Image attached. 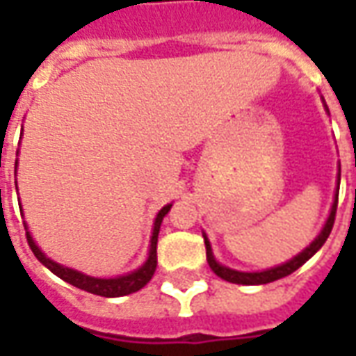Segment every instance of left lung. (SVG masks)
Instances as JSON below:
<instances>
[{
	"label": "left lung",
	"mask_w": 356,
	"mask_h": 356,
	"mask_svg": "<svg viewBox=\"0 0 356 356\" xmlns=\"http://www.w3.org/2000/svg\"><path fill=\"white\" fill-rule=\"evenodd\" d=\"M324 108L328 112V106L324 104ZM339 179H341V168H337V188H336V196H334V204H332V209H330V216L326 219V223L322 227V231L318 232V236L309 244V246L303 250V252H299L296 257H291L290 261L282 263V265H276V267L265 268V270H255V273H244V270H236V268L231 267H225L221 263L217 261L216 255L211 252V244H209L208 236H206V232H204V244H206V257H208V263L211 270L216 273L219 278H223L227 282L232 284H242V286H259V284H268V282H275L278 278H284V276L291 275L293 270H298L303 263H307L311 257H313L322 246H324V242L330 236V232H332V227H334V219H336V209H337V194H339Z\"/></svg>",
	"instance_id": "left-lung-1"
}]
</instances>
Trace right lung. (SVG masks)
Instances as JSON below:
<instances>
[{
	"instance_id": "obj_1",
	"label": "right lung",
	"mask_w": 356,
	"mask_h": 356,
	"mask_svg": "<svg viewBox=\"0 0 356 356\" xmlns=\"http://www.w3.org/2000/svg\"><path fill=\"white\" fill-rule=\"evenodd\" d=\"M17 165H19V160L15 162V173H17ZM15 183H17V181H15ZM171 206H173V204L163 206V208L158 211V216H156L154 229H152V236H150V248H148L147 261L143 263L139 268L127 273V275L114 276V278H99V276L83 275V273L76 270V268L65 267V265H60V263L53 261L51 257H47V255L43 254L42 250L38 248V244H35L34 238H32V234L28 231V225L24 223L28 246L34 252V255L38 257V261L49 268L53 275H57L58 278H63L65 282L72 284L76 288L89 291V293H95V296H102V298H122V296H127V293H133V291H139L143 286H147L148 280L154 275L156 263H158V257H156L158 232H160V225H162L163 217L168 216V211L171 209Z\"/></svg>"
}]
</instances>
